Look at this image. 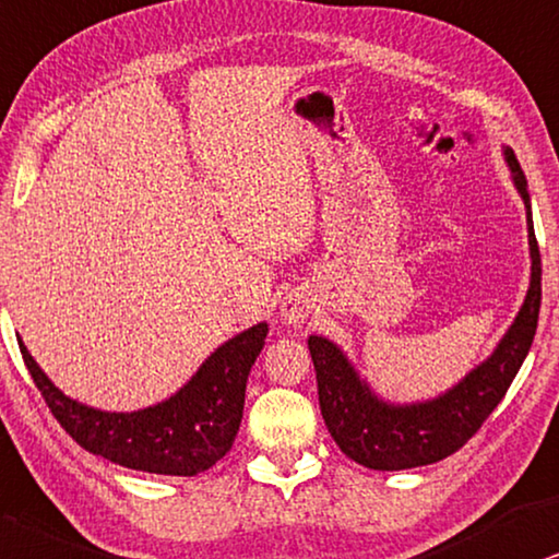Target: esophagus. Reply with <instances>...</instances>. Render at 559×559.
<instances>
[{
  "label": "esophagus",
  "mask_w": 559,
  "mask_h": 559,
  "mask_svg": "<svg viewBox=\"0 0 559 559\" xmlns=\"http://www.w3.org/2000/svg\"><path fill=\"white\" fill-rule=\"evenodd\" d=\"M309 309H312V304L304 294H288L286 301L281 304V317H284L286 324H292V328H301L304 320L309 317Z\"/></svg>",
  "instance_id": "obj_1"
}]
</instances>
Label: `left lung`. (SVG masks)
I'll use <instances>...</instances> for the list:
<instances>
[{
	"label": "left lung",
	"instance_id": "1",
	"mask_svg": "<svg viewBox=\"0 0 559 559\" xmlns=\"http://www.w3.org/2000/svg\"><path fill=\"white\" fill-rule=\"evenodd\" d=\"M506 162L513 173L515 188L524 198L528 216L532 286L511 330L485 364H479L441 397L418 402V405H390L379 400L366 381L358 379L335 343H330L328 337L309 335L307 345L317 371L324 426L343 454L364 467L381 472L413 469L454 454L477 433L487 415L506 397L508 386L532 348L542 307V258L534 235L524 169L511 150H506Z\"/></svg>",
	"mask_w": 559,
	"mask_h": 559
}]
</instances>
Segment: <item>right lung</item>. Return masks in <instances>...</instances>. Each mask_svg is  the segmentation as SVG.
Segmentation results:
<instances>
[{"label":"right lung","instance_id":"right-lung-1","mask_svg":"<svg viewBox=\"0 0 559 559\" xmlns=\"http://www.w3.org/2000/svg\"><path fill=\"white\" fill-rule=\"evenodd\" d=\"M265 335V322L239 332L211 353L178 394L136 413H103L67 397L23 343L20 353L53 418L82 449L129 469L193 477L214 467L235 443L247 377L263 350Z\"/></svg>","mask_w":559,"mask_h":559}]
</instances>
